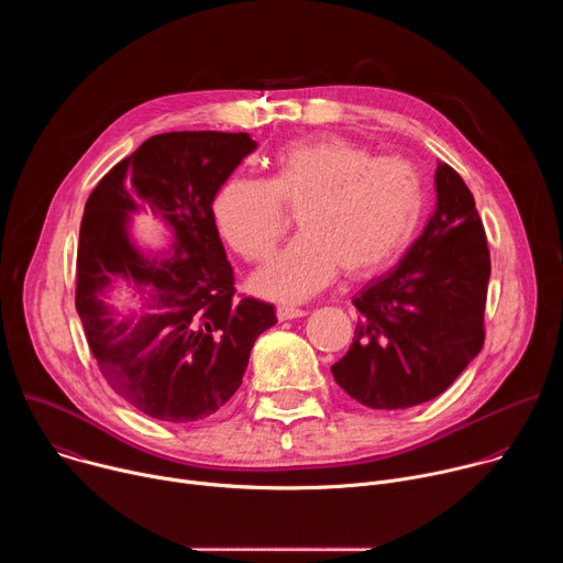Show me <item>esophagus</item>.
I'll use <instances>...</instances> for the list:
<instances>
[{"label":"esophagus","mask_w":563,"mask_h":563,"mask_svg":"<svg viewBox=\"0 0 563 563\" xmlns=\"http://www.w3.org/2000/svg\"><path fill=\"white\" fill-rule=\"evenodd\" d=\"M305 313H307L305 309L291 307V305H278V307H276L278 320H291V318H300V316H305Z\"/></svg>","instance_id":"obj_1"}]
</instances>
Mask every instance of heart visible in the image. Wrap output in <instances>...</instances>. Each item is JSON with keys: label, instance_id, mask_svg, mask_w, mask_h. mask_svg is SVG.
<instances>
[{"label": "heart", "instance_id": "obj_1", "mask_svg": "<svg viewBox=\"0 0 563 563\" xmlns=\"http://www.w3.org/2000/svg\"><path fill=\"white\" fill-rule=\"evenodd\" d=\"M298 213V235L254 278L256 294L305 300L341 269L350 278L380 272L406 252L423 213L421 176L404 157H374L343 137L285 146L272 178L233 176L213 198V216L229 245L252 263L272 256Z\"/></svg>", "mask_w": 563, "mask_h": 563}]
</instances>
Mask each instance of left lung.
<instances>
[{
	"mask_svg": "<svg viewBox=\"0 0 563 563\" xmlns=\"http://www.w3.org/2000/svg\"><path fill=\"white\" fill-rule=\"evenodd\" d=\"M437 207L389 272L354 298L361 318L336 383L372 410H404L443 394L484 347L490 280L486 231L463 178L439 165Z\"/></svg>",
	"mask_w": 563,
	"mask_h": 563,
	"instance_id": "1",
	"label": "left lung"
}]
</instances>
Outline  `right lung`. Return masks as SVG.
I'll return each mask as SVG.
<instances>
[{
  "label": "right lung",
  "mask_w": 563,
  "mask_h": 563,
  "mask_svg": "<svg viewBox=\"0 0 563 563\" xmlns=\"http://www.w3.org/2000/svg\"><path fill=\"white\" fill-rule=\"evenodd\" d=\"M258 142L250 133L172 131L142 142L93 189L79 224L75 307L107 383L167 423L211 417L243 383L274 305L233 296L213 198ZM148 208L173 235L169 253L137 249L128 227ZM134 289L142 314L108 302Z\"/></svg>",
  "instance_id": "right-lung-1"
}]
</instances>
